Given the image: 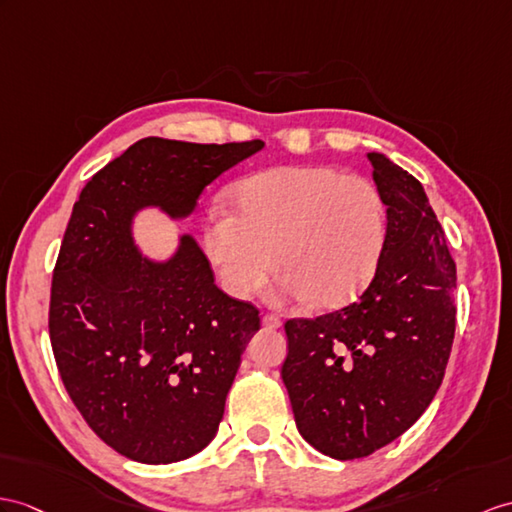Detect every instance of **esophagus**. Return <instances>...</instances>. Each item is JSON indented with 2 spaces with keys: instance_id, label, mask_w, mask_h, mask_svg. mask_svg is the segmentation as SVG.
<instances>
[{
  "instance_id": "1",
  "label": "esophagus",
  "mask_w": 512,
  "mask_h": 512,
  "mask_svg": "<svg viewBox=\"0 0 512 512\" xmlns=\"http://www.w3.org/2000/svg\"><path fill=\"white\" fill-rule=\"evenodd\" d=\"M263 326L269 330H278L282 328V321L276 315H263Z\"/></svg>"
}]
</instances>
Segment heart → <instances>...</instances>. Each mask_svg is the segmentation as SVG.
<instances>
[{
  "instance_id": "b5f03b06",
  "label": "heart",
  "mask_w": 512,
  "mask_h": 512,
  "mask_svg": "<svg viewBox=\"0 0 512 512\" xmlns=\"http://www.w3.org/2000/svg\"><path fill=\"white\" fill-rule=\"evenodd\" d=\"M236 213L213 208L202 245L223 289L247 297L278 265V304L343 306L376 276L386 243V204L367 178L332 167H278L243 180Z\"/></svg>"
}]
</instances>
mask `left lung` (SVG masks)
Listing matches in <instances>:
<instances>
[{
	"mask_svg": "<svg viewBox=\"0 0 512 512\" xmlns=\"http://www.w3.org/2000/svg\"><path fill=\"white\" fill-rule=\"evenodd\" d=\"M386 204V243L358 302L286 321L282 380L299 434L336 460L404 434L439 391L452 352L456 265L421 182L369 152Z\"/></svg>",
	"mask_w": 512,
	"mask_h": 512,
	"instance_id": "1",
	"label": "left lung"
}]
</instances>
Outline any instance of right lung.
<instances>
[{
	"instance_id": "add662e5",
	"label": "right lung",
	"mask_w": 512,
	"mask_h": 512,
	"mask_svg": "<svg viewBox=\"0 0 512 512\" xmlns=\"http://www.w3.org/2000/svg\"><path fill=\"white\" fill-rule=\"evenodd\" d=\"M263 147L147 136L97 171L73 204L49 339L84 421L136 463H178L215 439L260 317L219 289L191 234L152 258L134 241V219L156 208L184 221L210 182Z\"/></svg>"
}]
</instances>
